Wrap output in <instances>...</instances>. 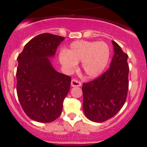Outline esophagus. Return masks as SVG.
<instances>
[{"label":"esophagus","instance_id":"obj_1","mask_svg":"<svg viewBox=\"0 0 147 147\" xmlns=\"http://www.w3.org/2000/svg\"><path fill=\"white\" fill-rule=\"evenodd\" d=\"M81 84H82L80 82L75 79L72 80V81H71V86L72 87H80V86H81Z\"/></svg>","mask_w":147,"mask_h":147}]
</instances>
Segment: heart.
<instances>
[{
  "label": "heart",
  "instance_id": "1",
  "mask_svg": "<svg viewBox=\"0 0 147 147\" xmlns=\"http://www.w3.org/2000/svg\"><path fill=\"white\" fill-rule=\"evenodd\" d=\"M109 47L105 42L78 40L72 42L67 50L59 55V60L67 72H72L77 63L86 76L96 78L103 72L109 59Z\"/></svg>",
  "mask_w": 147,
  "mask_h": 147
}]
</instances>
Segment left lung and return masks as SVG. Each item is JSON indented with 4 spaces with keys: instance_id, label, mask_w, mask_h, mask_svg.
<instances>
[{
    "instance_id": "1",
    "label": "left lung",
    "mask_w": 147,
    "mask_h": 147,
    "mask_svg": "<svg viewBox=\"0 0 147 147\" xmlns=\"http://www.w3.org/2000/svg\"><path fill=\"white\" fill-rule=\"evenodd\" d=\"M114 54L109 68L90 82L83 83V111L94 122L113 117L125 103L129 88L128 55L115 41Z\"/></svg>"
}]
</instances>
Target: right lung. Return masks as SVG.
<instances>
[{"mask_svg":"<svg viewBox=\"0 0 147 147\" xmlns=\"http://www.w3.org/2000/svg\"><path fill=\"white\" fill-rule=\"evenodd\" d=\"M65 40L42 33L25 45L18 57L17 94L25 113L38 122H52L61 114L71 78L57 72L49 58Z\"/></svg>","mask_w":147,"mask_h":147,"instance_id":"1","label":"right lung"}]
</instances>
